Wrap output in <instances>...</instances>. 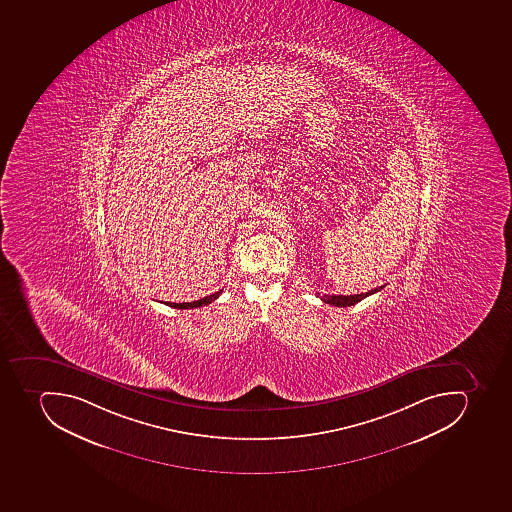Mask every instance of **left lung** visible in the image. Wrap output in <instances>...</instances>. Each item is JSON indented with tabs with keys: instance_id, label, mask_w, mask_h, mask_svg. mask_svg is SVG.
I'll list each match as a JSON object with an SVG mask.
<instances>
[{
	"instance_id": "1",
	"label": "left lung",
	"mask_w": 512,
	"mask_h": 512,
	"mask_svg": "<svg viewBox=\"0 0 512 512\" xmlns=\"http://www.w3.org/2000/svg\"><path fill=\"white\" fill-rule=\"evenodd\" d=\"M384 289V286L376 287V289H371V291L364 292V294H355V295H321V300L324 303H329V305H334V307H352L355 303L361 302V300L366 299L369 295L376 294V292Z\"/></svg>"
}]
</instances>
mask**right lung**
<instances>
[{"label": "right lung", "mask_w": 512, "mask_h": 512, "mask_svg": "<svg viewBox=\"0 0 512 512\" xmlns=\"http://www.w3.org/2000/svg\"><path fill=\"white\" fill-rule=\"evenodd\" d=\"M223 291L215 292V294L207 295L204 299L194 300V302H186V303H170L165 302V305L172 308H178V310H189V308H197L204 307V305H209L213 300H217L220 297V294Z\"/></svg>", "instance_id": "right-lung-1"}]
</instances>
